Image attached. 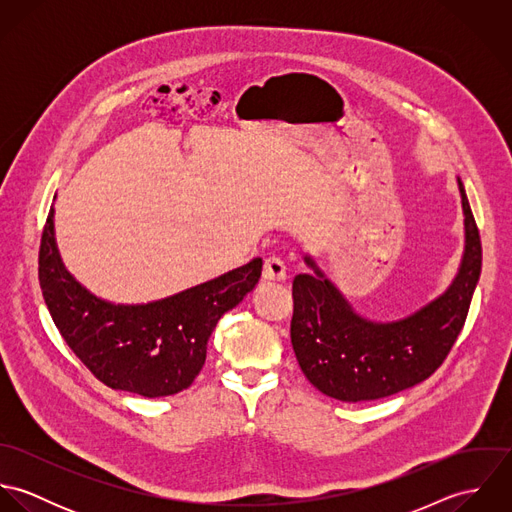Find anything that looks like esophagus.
I'll return each mask as SVG.
<instances>
[{"label": "esophagus", "instance_id": "esophagus-1", "mask_svg": "<svg viewBox=\"0 0 512 512\" xmlns=\"http://www.w3.org/2000/svg\"><path fill=\"white\" fill-rule=\"evenodd\" d=\"M264 282H284L286 280V266L280 258L270 256L264 260V270H262Z\"/></svg>", "mask_w": 512, "mask_h": 512}]
</instances>
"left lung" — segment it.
Segmentation results:
<instances>
[{"label": "left lung", "mask_w": 512, "mask_h": 512, "mask_svg": "<svg viewBox=\"0 0 512 512\" xmlns=\"http://www.w3.org/2000/svg\"><path fill=\"white\" fill-rule=\"evenodd\" d=\"M465 252L447 292L410 317L374 323L305 256L311 274L293 278L292 345L307 380L343 402L378 400L430 378L457 341L481 276V236L461 179Z\"/></svg>", "instance_id": "1"}]
</instances>
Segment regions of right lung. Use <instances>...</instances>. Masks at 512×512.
<instances>
[{"mask_svg":"<svg viewBox=\"0 0 512 512\" xmlns=\"http://www.w3.org/2000/svg\"><path fill=\"white\" fill-rule=\"evenodd\" d=\"M53 217L51 209L39 248V284L59 333L80 363L106 386L146 398L189 388L205 365L220 317L256 288L262 258L159 301L114 305L67 272Z\"/></svg>","mask_w":512,"mask_h":512,"instance_id":"obj_1","label":"right lung"}]
</instances>
